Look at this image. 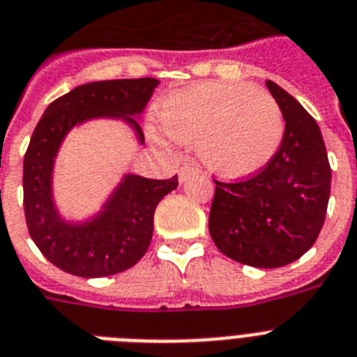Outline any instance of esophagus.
I'll use <instances>...</instances> for the list:
<instances>
[{
    "label": "esophagus",
    "instance_id": "34e87169",
    "mask_svg": "<svg viewBox=\"0 0 357 357\" xmlns=\"http://www.w3.org/2000/svg\"><path fill=\"white\" fill-rule=\"evenodd\" d=\"M199 172L197 170V167L194 163H185L181 169H179V181L183 183V181H187V179H190L192 176H196V174Z\"/></svg>",
    "mask_w": 357,
    "mask_h": 357
}]
</instances>
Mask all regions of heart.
Instances as JSON below:
<instances>
[{"label":"heart","instance_id":"b5f03b06","mask_svg":"<svg viewBox=\"0 0 357 357\" xmlns=\"http://www.w3.org/2000/svg\"><path fill=\"white\" fill-rule=\"evenodd\" d=\"M160 121L174 142L199 143L206 169L227 179L265 169L285 136L278 101L245 83H202L176 92L161 103Z\"/></svg>","mask_w":357,"mask_h":357}]
</instances>
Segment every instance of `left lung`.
Segmentation results:
<instances>
[{
  "instance_id": "8db88e82",
  "label": "left lung",
  "mask_w": 357,
  "mask_h": 357,
  "mask_svg": "<svg viewBox=\"0 0 357 357\" xmlns=\"http://www.w3.org/2000/svg\"><path fill=\"white\" fill-rule=\"evenodd\" d=\"M285 118L280 151L259 172L215 183L208 230L220 252L243 265L278 268L316 243L331 197V163L316 119L266 82Z\"/></svg>"
}]
</instances>
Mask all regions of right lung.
Returning <instances> with one entry per match:
<instances>
[{
    "instance_id": "obj_1",
    "label": "right lung",
    "mask_w": 357,
    "mask_h": 357,
    "mask_svg": "<svg viewBox=\"0 0 357 357\" xmlns=\"http://www.w3.org/2000/svg\"><path fill=\"white\" fill-rule=\"evenodd\" d=\"M160 82L155 77L110 79L76 86L47 107L23 160V208L29 234L47 259L79 278H103L136 265L151 245L158 203L178 187L170 179L128 174L103 211L85 223H67L52 199V167L63 137L92 118H121L143 132L132 116L142 114Z\"/></svg>"
}]
</instances>
